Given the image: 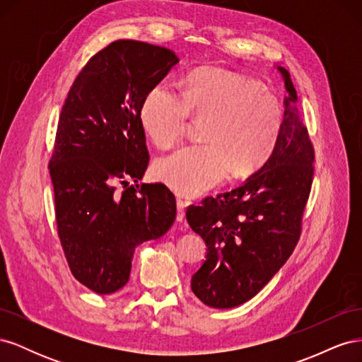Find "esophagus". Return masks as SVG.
Listing matches in <instances>:
<instances>
[{
  "label": "esophagus",
  "instance_id": "obj_1",
  "mask_svg": "<svg viewBox=\"0 0 362 362\" xmlns=\"http://www.w3.org/2000/svg\"><path fill=\"white\" fill-rule=\"evenodd\" d=\"M190 205L189 201H184V199H177V221L182 222L184 217H185V206Z\"/></svg>",
  "mask_w": 362,
  "mask_h": 362
}]
</instances>
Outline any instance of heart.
I'll return each instance as SVG.
<instances>
[{
  "label": "heart",
  "mask_w": 362,
  "mask_h": 362,
  "mask_svg": "<svg viewBox=\"0 0 362 362\" xmlns=\"http://www.w3.org/2000/svg\"><path fill=\"white\" fill-rule=\"evenodd\" d=\"M190 119L205 122L204 145L181 148L154 166L157 180L184 196L214 187L229 172L245 178L259 170L275 152L284 128L275 95L245 74L217 68L189 74L181 96L168 83L151 86L140 103V125L158 148L177 145Z\"/></svg>",
  "instance_id": "obj_1"
}]
</instances>
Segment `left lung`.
<instances>
[{"instance_id":"obj_1","label":"left lung","mask_w":362,"mask_h":362,"mask_svg":"<svg viewBox=\"0 0 362 362\" xmlns=\"http://www.w3.org/2000/svg\"><path fill=\"white\" fill-rule=\"evenodd\" d=\"M284 128L270 160L237 189L187 208V222L206 245L192 290L211 308H234L266 286L299 242L314 177V148L286 68Z\"/></svg>"}]
</instances>
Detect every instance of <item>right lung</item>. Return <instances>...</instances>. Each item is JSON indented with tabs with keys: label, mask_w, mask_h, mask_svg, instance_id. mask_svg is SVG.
I'll return each mask as SVG.
<instances>
[{
	"label": "right lung",
	"mask_w": 362,
	"mask_h": 362,
	"mask_svg": "<svg viewBox=\"0 0 362 362\" xmlns=\"http://www.w3.org/2000/svg\"><path fill=\"white\" fill-rule=\"evenodd\" d=\"M178 62L164 47L112 42L86 63L62 107L48 164L57 233L74 278L98 294L122 288L134 249L177 217L166 185L137 181L149 163L140 103Z\"/></svg>",
	"instance_id": "1"
}]
</instances>
